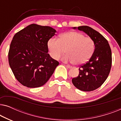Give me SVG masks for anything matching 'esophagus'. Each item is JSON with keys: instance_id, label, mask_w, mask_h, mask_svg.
Returning a JSON list of instances; mask_svg holds the SVG:
<instances>
[{"instance_id": "obj_1", "label": "esophagus", "mask_w": 121, "mask_h": 121, "mask_svg": "<svg viewBox=\"0 0 121 121\" xmlns=\"http://www.w3.org/2000/svg\"><path fill=\"white\" fill-rule=\"evenodd\" d=\"M64 65L65 66L66 68H71V66L69 65H67V64H64Z\"/></svg>"}]
</instances>
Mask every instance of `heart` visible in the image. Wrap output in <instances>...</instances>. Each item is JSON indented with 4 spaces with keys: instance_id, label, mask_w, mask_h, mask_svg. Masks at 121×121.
I'll return each mask as SVG.
<instances>
[{
    "instance_id": "b5f03b06",
    "label": "heart",
    "mask_w": 121,
    "mask_h": 121,
    "mask_svg": "<svg viewBox=\"0 0 121 121\" xmlns=\"http://www.w3.org/2000/svg\"><path fill=\"white\" fill-rule=\"evenodd\" d=\"M48 47L52 58L58 60L66 51L68 54L63 58V60L76 64H82L88 61L95 50V43L91 38L73 31L62 34L59 39H51Z\"/></svg>"
}]
</instances>
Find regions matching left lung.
<instances>
[{"instance_id":"left-lung-1","label":"left lung","mask_w":121,"mask_h":121,"mask_svg":"<svg viewBox=\"0 0 121 121\" xmlns=\"http://www.w3.org/2000/svg\"><path fill=\"white\" fill-rule=\"evenodd\" d=\"M78 29L91 38L95 43V51L89 61L80 66L79 75L72 79V82L79 90L91 91L100 87L110 74L111 49L107 39L91 27L82 26L78 27Z\"/></svg>"}]
</instances>
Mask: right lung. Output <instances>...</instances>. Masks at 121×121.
I'll use <instances>...</instances> for the list:
<instances>
[{
	"mask_svg": "<svg viewBox=\"0 0 121 121\" xmlns=\"http://www.w3.org/2000/svg\"><path fill=\"white\" fill-rule=\"evenodd\" d=\"M56 32L49 26L31 24L14 35L8 59L15 77L22 85L28 87L43 85L59 65L48 53V42Z\"/></svg>",
	"mask_w": 121,
	"mask_h": 121,
	"instance_id": "1",
	"label": "right lung"
}]
</instances>
